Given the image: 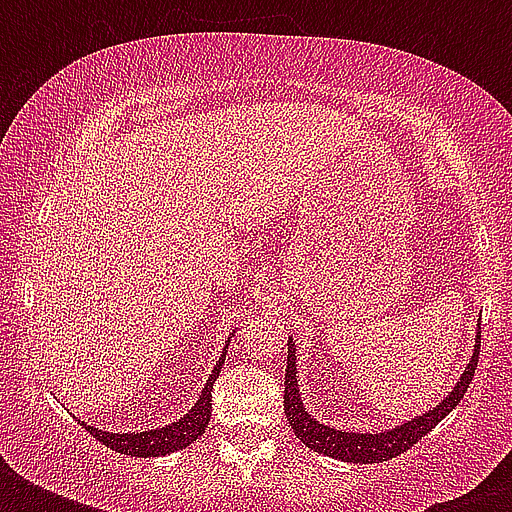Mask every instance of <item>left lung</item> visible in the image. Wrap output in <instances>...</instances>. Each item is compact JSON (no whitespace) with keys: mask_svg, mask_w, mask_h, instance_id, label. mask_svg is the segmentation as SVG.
<instances>
[{"mask_svg":"<svg viewBox=\"0 0 512 512\" xmlns=\"http://www.w3.org/2000/svg\"><path fill=\"white\" fill-rule=\"evenodd\" d=\"M478 350H481V337L476 342V350H473V358H470L468 369L457 382V388L449 393L446 401L430 409L428 414H422L417 420L404 422L401 428H393L388 433H345V430H332L327 425H321L305 412L303 404H300V393H297V380H295V345L289 342V356H287V374H284V412H287V422L295 430V436L303 441L308 449L313 452L327 454V457H335L342 462H361V465H369V462H385L393 460L398 454H404L406 449H412L420 438H425L430 430L436 428L438 422L444 420L446 414L452 412L454 406L460 404V398L465 396V390L470 388V380L476 374L478 366Z\"/></svg>","mask_w":512,"mask_h":512,"instance_id":"left-lung-1","label":"left lung"}]
</instances>
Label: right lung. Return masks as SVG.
<instances>
[{
	"instance_id": "right-lung-1",
	"label": "right lung",
	"mask_w": 512,
	"mask_h": 512,
	"mask_svg": "<svg viewBox=\"0 0 512 512\" xmlns=\"http://www.w3.org/2000/svg\"><path fill=\"white\" fill-rule=\"evenodd\" d=\"M223 361L225 353L215 364V372L209 374V382L207 388L201 390L199 404L193 406L183 420L172 422L167 428L148 430V433H106V430L87 428V425H84V428L90 430L100 444H106L108 449H114V452L130 454V457H159V454H170L177 452V449H185V446L193 444L196 438L204 436V430H207V422L209 417H212V382L217 380Z\"/></svg>"
}]
</instances>
